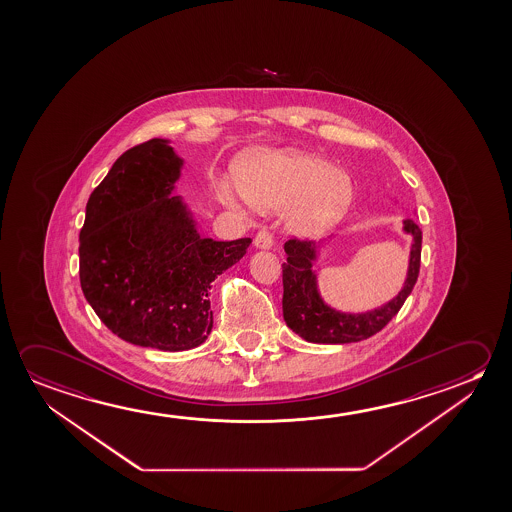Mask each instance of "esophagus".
<instances>
[{
  "label": "esophagus",
  "instance_id": "1",
  "mask_svg": "<svg viewBox=\"0 0 512 512\" xmlns=\"http://www.w3.org/2000/svg\"><path fill=\"white\" fill-rule=\"evenodd\" d=\"M253 243L257 248H262V250H269L273 243H275V236H273V232L268 230V228H260L259 232H257V236L253 239Z\"/></svg>",
  "mask_w": 512,
  "mask_h": 512
}]
</instances>
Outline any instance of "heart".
I'll return each mask as SVG.
<instances>
[{
	"instance_id": "1",
	"label": "heart",
	"mask_w": 512,
	"mask_h": 512,
	"mask_svg": "<svg viewBox=\"0 0 512 512\" xmlns=\"http://www.w3.org/2000/svg\"><path fill=\"white\" fill-rule=\"evenodd\" d=\"M237 188L259 209L297 202L291 227L303 234L323 232L347 213L353 202L351 177L317 156L291 152H255L239 163ZM228 198L232 197L225 191Z\"/></svg>"
}]
</instances>
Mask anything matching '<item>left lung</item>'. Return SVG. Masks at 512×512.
<instances>
[{
    "label": "left lung",
    "mask_w": 512,
    "mask_h": 512,
    "mask_svg": "<svg viewBox=\"0 0 512 512\" xmlns=\"http://www.w3.org/2000/svg\"><path fill=\"white\" fill-rule=\"evenodd\" d=\"M404 230L413 234L411 257L406 284L397 298L367 314H342L326 307L317 292L312 260L315 246L310 241L289 239L285 243L287 262L282 266L284 278V319L287 326L301 339L314 344H349L376 335L401 310L413 287L417 284L422 253V230L413 220L404 221Z\"/></svg>",
    "instance_id": "obj_1"
}]
</instances>
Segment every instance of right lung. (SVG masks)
I'll return each instance as SVG.
<instances>
[{
	"mask_svg": "<svg viewBox=\"0 0 512 512\" xmlns=\"http://www.w3.org/2000/svg\"><path fill=\"white\" fill-rule=\"evenodd\" d=\"M181 165L159 138L126 150L92 191L79 232V282L95 314L120 339L161 351L207 339L211 284L252 243L198 236L168 197Z\"/></svg>",
	"mask_w": 512,
	"mask_h": 512,
	"instance_id": "right-lung-1",
	"label": "right lung"
}]
</instances>
